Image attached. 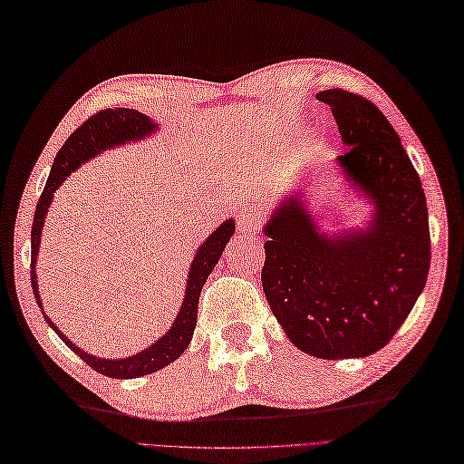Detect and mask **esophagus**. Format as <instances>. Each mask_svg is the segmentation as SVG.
Listing matches in <instances>:
<instances>
[{
    "label": "esophagus",
    "instance_id": "34e87169",
    "mask_svg": "<svg viewBox=\"0 0 464 464\" xmlns=\"http://www.w3.org/2000/svg\"><path fill=\"white\" fill-rule=\"evenodd\" d=\"M236 224H238V230L242 234H256V232H260L262 214L254 206H246L238 214V220H236Z\"/></svg>",
    "mask_w": 464,
    "mask_h": 464
}]
</instances>
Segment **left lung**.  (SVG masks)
Here are the masks:
<instances>
[{
    "mask_svg": "<svg viewBox=\"0 0 464 464\" xmlns=\"http://www.w3.org/2000/svg\"><path fill=\"white\" fill-rule=\"evenodd\" d=\"M318 100L348 146L338 164L374 204L366 230L330 240L296 198L266 224L262 288L286 336L312 356L381 351L427 285L430 232L420 178L391 121L371 100L324 90Z\"/></svg>",
    "mask_w": 464,
    "mask_h": 464,
    "instance_id": "obj_1",
    "label": "left lung"
}]
</instances>
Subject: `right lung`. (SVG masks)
Masks as SVG:
<instances>
[{
	"label": "right lung",
	"instance_id": "right-lung-1",
	"mask_svg": "<svg viewBox=\"0 0 464 464\" xmlns=\"http://www.w3.org/2000/svg\"><path fill=\"white\" fill-rule=\"evenodd\" d=\"M154 130H156V124L148 116H144V113H140L136 110H128V108H116V110L106 108V110H100L98 113H93L92 118L83 121V124L75 130L68 140H65V144L62 146L58 156L53 160L50 178H47L45 188L40 196V202L35 206L34 224H32V288L40 308H42V300H40V295H37L34 264L37 258V248H40L44 218H45L47 208L52 204L55 188L63 182L65 176H70L75 168L86 162V160L96 156L98 152H102V150L124 144V141L140 140L148 134H152ZM232 234H234V222L226 220L222 226H218V230L212 232L210 238L200 246V250H198L190 266V274H188L184 304L179 308V314L174 320L172 328H169L168 333L158 340V343L148 346L146 351L138 353L136 356L121 358V361H103V358L92 356L88 353H83L82 348L72 344L70 338L63 336L62 330H58V326H55L52 320L44 314L45 323L58 333V336L82 358L83 362L92 366L93 371L100 374H106L110 378H136V376L156 372L160 368L174 362L176 358L186 351V346L190 344L194 328H196L198 300H200L202 286L206 278L210 276V272L214 270L216 264H218L226 244H228V240L232 238Z\"/></svg>",
	"mask_w": 464,
	"mask_h": 464
}]
</instances>
